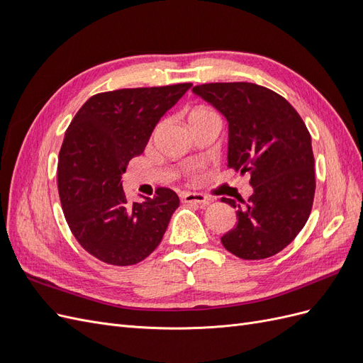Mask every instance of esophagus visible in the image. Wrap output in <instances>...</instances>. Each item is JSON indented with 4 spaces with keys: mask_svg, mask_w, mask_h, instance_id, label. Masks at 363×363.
Masks as SVG:
<instances>
[{
    "mask_svg": "<svg viewBox=\"0 0 363 363\" xmlns=\"http://www.w3.org/2000/svg\"><path fill=\"white\" fill-rule=\"evenodd\" d=\"M182 201L196 204L200 207H206L208 204V196L200 192H186L182 195Z\"/></svg>",
    "mask_w": 363,
    "mask_h": 363,
    "instance_id": "esophagus-1",
    "label": "esophagus"
}]
</instances>
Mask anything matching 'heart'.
<instances>
[{"label": "heart", "instance_id": "b5f03b06", "mask_svg": "<svg viewBox=\"0 0 363 363\" xmlns=\"http://www.w3.org/2000/svg\"><path fill=\"white\" fill-rule=\"evenodd\" d=\"M212 118H218V115L212 111V108H208L206 106H199V107H194L191 113H189V124L195 125V124H200L204 123L207 119H212Z\"/></svg>", "mask_w": 363, "mask_h": 363}]
</instances>
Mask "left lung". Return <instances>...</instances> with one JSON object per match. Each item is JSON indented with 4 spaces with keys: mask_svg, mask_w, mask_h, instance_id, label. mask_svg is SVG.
Here are the masks:
<instances>
[{
    "mask_svg": "<svg viewBox=\"0 0 363 363\" xmlns=\"http://www.w3.org/2000/svg\"><path fill=\"white\" fill-rule=\"evenodd\" d=\"M192 91L227 118V167L248 172L252 186L247 201L221 199L238 208V224L221 238L223 245L245 260L277 255L301 232L312 211L316 183L309 130L268 87L235 82Z\"/></svg>",
    "mask_w": 363,
    "mask_h": 363,
    "instance_id": "left-lung-1",
    "label": "left lung"
}]
</instances>
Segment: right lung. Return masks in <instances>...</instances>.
<instances>
[{"instance_id": "1", "label": "right lung", "mask_w": 363, "mask_h": 363, "mask_svg": "<svg viewBox=\"0 0 363 363\" xmlns=\"http://www.w3.org/2000/svg\"><path fill=\"white\" fill-rule=\"evenodd\" d=\"M192 84L133 87L91 96L65 133L57 188L65 219L79 244L108 265H136L157 248L179 195L157 188L128 203L123 174L144 152L159 119Z\"/></svg>"}]
</instances>
